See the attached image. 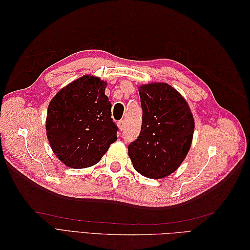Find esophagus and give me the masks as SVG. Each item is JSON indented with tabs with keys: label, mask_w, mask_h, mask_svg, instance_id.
Here are the masks:
<instances>
[{
	"label": "esophagus",
	"mask_w": 250,
	"mask_h": 250,
	"mask_svg": "<svg viewBox=\"0 0 250 250\" xmlns=\"http://www.w3.org/2000/svg\"><path fill=\"white\" fill-rule=\"evenodd\" d=\"M118 127H119V129H120L121 131L124 130V128H125V121H124V120L119 121V122H118Z\"/></svg>",
	"instance_id": "esophagus-1"
}]
</instances>
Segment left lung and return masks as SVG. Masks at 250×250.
Instances as JSON below:
<instances>
[{"mask_svg":"<svg viewBox=\"0 0 250 250\" xmlns=\"http://www.w3.org/2000/svg\"><path fill=\"white\" fill-rule=\"evenodd\" d=\"M143 120L138 139L128 146L133 168L143 176L160 179L184 162L194 133V118L187 101L168 83L139 87Z\"/></svg>","mask_w":250,"mask_h":250,"instance_id":"8db88e82","label":"left lung"}]
</instances>
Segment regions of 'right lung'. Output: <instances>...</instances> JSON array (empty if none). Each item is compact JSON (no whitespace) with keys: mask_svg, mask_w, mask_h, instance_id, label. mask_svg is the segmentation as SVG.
Returning <instances> with one entry per match:
<instances>
[{"mask_svg":"<svg viewBox=\"0 0 250 250\" xmlns=\"http://www.w3.org/2000/svg\"><path fill=\"white\" fill-rule=\"evenodd\" d=\"M106 85L100 78L85 75L60 89L49 104L47 137L53 152L67 167L96 165L117 141Z\"/></svg>","mask_w":250,"mask_h":250,"instance_id":"obj_1","label":"right lung"}]
</instances>
